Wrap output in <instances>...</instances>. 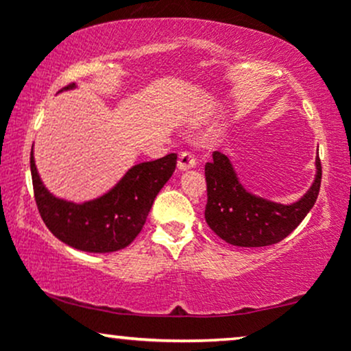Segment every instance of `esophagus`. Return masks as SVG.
I'll return each mask as SVG.
<instances>
[{"label":"esophagus","instance_id":"obj_1","mask_svg":"<svg viewBox=\"0 0 351 351\" xmlns=\"http://www.w3.org/2000/svg\"><path fill=\"white\" fill-rule=\"evenodd\" d=\"M196 165V158L193 153L189 152H183L180 155L178 158V170L180 171H184V170H189V168H193Z\"/></svg>","mask_w":351,"mask_h":351}]
</instances>
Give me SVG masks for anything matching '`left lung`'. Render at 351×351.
Wrapping results in <instances>:
<instances>
[{
    "instance_id": "8db88e82",
    "label": "left lung",
    "mask_w": 351,
    "mask_h": 351,
    "mask_svg": "<svg viewBox=\"0 0 351 351\" xmlns=\"http://www.w3.org/2000/svg\"><path fill=\"white\" fill-rule=\"evenodd\" d=\"M315 180L299 201L282 204L247 191L228 155L213 153L204 167L208 203L204 217L208 226L226 243L239 247H264L280 243L307 216L315 204L322 181L320 158H315Z\"/></svg>"
}]
</instances>
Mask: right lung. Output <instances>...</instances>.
<instances>
[{"instance_id": "right-lung-1", "label": "right lung", "mask_w": 351, "mask_h": 351, "mask_svg": "<svg viewBox=\"0 0 351 351\" xmlns=\"http://www.w3.org/2000/svg\"><path fill=\"white\" fill-rule=\"evenodd\" d=\"M71 88H75V84L64 90ZM175 168L176 153L138 163L106 195L74 203L56 198L44 186L31 150L34 199L44 224L59 241L86 252H114L127 247L142 231L153 201Z\"/></svg>"}]
</instances>
